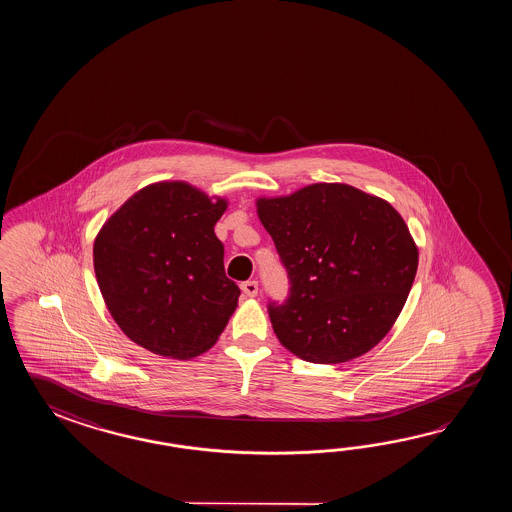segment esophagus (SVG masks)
Returning <instances> with one entry per match:
<instances>
[{
    "label": "esophagus",
    "mask_w": 512,
    "mask_h": 512,
    "mask_svg": "<svg viewBox=\"0 0 512 512\" xmlns=\"http://www.w3.org/2000/svg\"><path fill=\"white\" fill-rule=\"evenodd\" d=\"M241 291L245 296H256L258 294V282L256 280H249V282L241 283Z\"/></svg>",
    "instance_id": "1"
}]
</instances>
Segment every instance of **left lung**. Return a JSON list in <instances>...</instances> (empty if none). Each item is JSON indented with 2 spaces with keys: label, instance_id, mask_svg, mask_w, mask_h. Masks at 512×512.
<instances>
[{
  "label": "left lung",
  "instance_id": "1",
  "mask_svg": "<svg viewBox=\"0 0 512 512\" xmlns=\"http://www.w3.org/2000/svg\"><path fill=\"white\" fill-rule=\"evenodd\" d=\"M258 216L291 285L282 304L267 305L283 346L315 364L348 362L377 346L419 260L399 212L353 186L318 183L258 199Z\"/></svg>",
  "mask_w": 512,
  "mask_h": 512
}]
</instances>
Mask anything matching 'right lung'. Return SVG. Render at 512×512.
I'll list each match as a JSON object with an SVG mask.
<instances>
[{
  "instance_id": "right-lung-1",
  "label": "right lung",
  "mask_w": 512,
  "mask_h": 512,
  "mask_svg": "<svg viewBox=\"0 0 512 512\" xmlns=\"http://www.w3.org/2000/svg\"><path fill=\"white\" fill-rule=\"evenodd\" d=\"M225 208L186 183H155L98 232V287L135 344L172 359L216 344L241 293L225 274V249L214 234Z\"/></svg>"
}]
</instances>
